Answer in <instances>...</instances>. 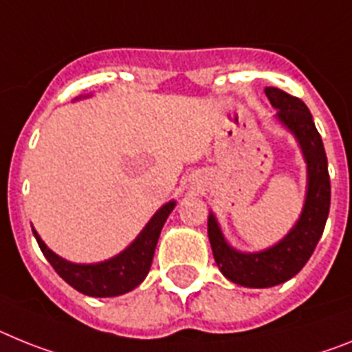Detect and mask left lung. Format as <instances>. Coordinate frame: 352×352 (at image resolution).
<instances>
[{"mask_svg":"<svg viewBox=\"0 0 352 352\" xmlns=\"http://www.w3.org/2000/svg\"><path fill=\"white\" fill-rule=\"evenodd\" d=\"M265 96L276 109V122L298 142L307 164V193L294 227L282 239L261 252H241L227 241L218 218L210 210L207 219L210 248L223 276L248 289L280 285L303 269L324 232L329 214L331 186L328 159L310 109L298 97L280 88L265 87Z\"/></svg>","mask_w":352,"mask_h":352,"instance_id":"left-lung-1","label":"left lung"}]
</instances>
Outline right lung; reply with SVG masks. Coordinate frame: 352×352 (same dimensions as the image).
Listing matches in <instances>:
<instances>
[{
    "label": "right lung",
    "mask_w": 352,
    "mask_h": 352,
    "mask_svg": "<svg viewBox=\"0 0 352 352\" xmlns=\"http://www.w3.org/2000/svg\"><path fill=\"white\" fill-rule=\"evenodd\" d=\"M87 97L90 96H79L78 99H87ZM175 206V200L166 201L164 206L155 210L154 216L148 219L143 230L136 235V239L127 248L108 261L94 262V264H76V262L65 261L63 256L56 255L53 250L47 248V244L42 241L35 228L32 227V230L49 264L53 265L54 271L70 287H74L81 294L91 296V298H115V296H122L136 289L146 278L151 271L159 235Z\"/></svg>",
    "instance_id": "obj_1"
}]
</instances>
